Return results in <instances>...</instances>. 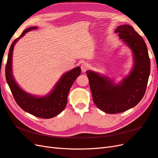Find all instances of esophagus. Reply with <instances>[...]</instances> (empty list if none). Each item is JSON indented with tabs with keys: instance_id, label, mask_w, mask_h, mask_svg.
I'll list each match as a JSON object with an SVG mask.
<instances>
[{
	"instance_id": "1",
	"label": "esophagus",
	"mask_w": 158,
	"mask_h": 158,
	"mask_svg": "<svg viewBox=\"0 0 158 158\" xmlns=\"http://www.w3.org/2000/svg\"><path fill=\"white\" fill-rule=\"evenodd\" d=\"M89 68H90V65L86 62L83 63L81 65V70L82 72H86Z\"/></svg>"
}]
</instances>
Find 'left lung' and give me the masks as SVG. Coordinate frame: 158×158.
Returning <instances> with one entry per match:
<instances>
[{"label":"left lung","instance_id":"1","mask_svg":"<svg viewBox=\"0 0 158 158\" xmlns=\"http://www.w3.org/2000/svg\"><path fill=\"white\" fill-rule=\"evenodd\" d=\"M120 40L132 52L133 64L129 74L118 83L106 75L86 71L92 100L99 109L109 114L124 112L139 103L145 94L150 74V60L143 38L131 25L115 29Z\"/></svg>","mask_w":158,"mask_h":158}]
</instances>
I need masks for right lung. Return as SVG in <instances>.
<instances>
[{
  "label": "right lung",
  "mask_w": 158,
  "mask_h": 158,
  "mask_svg": "<svg viewBox=\"0 0 158 158\" xmlns=\"http://www.w3.org/2000/svg\"><path fill=\"white\" fill-rule=\"evenodd\" d=\"M37 29L38 27L36 26L26 29L21 36L11 44L5 68V76L15 100L23 110L37 117L50 118L57 116L65 109L68 102L69 90L77 77L81 74V69L78 66L65 72L53 89L45 96L39 97L23 90L15 80L13 74L12 60L14 46L25 33Z\"/></svg>",
  "instance_id": "1"
}]
</instances>
